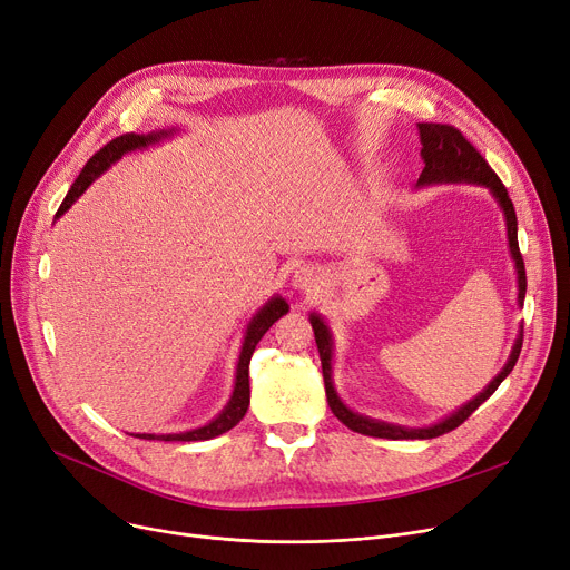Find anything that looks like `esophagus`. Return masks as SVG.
Instances as JSON below:
<instances>
[{
    "label": "esophagus",
    "instance_id": "1",
    "mask_svg": "<svg viewBox=\"0 0 570 570\" xmlns=\"http://www.w3.org/2000/svg\"><path fill=\"white\" fill-rule=\"evenodd\" d=\"M295 284L305 291H314L318 288V275L312 273V269H301V273L295 275Z\"/></svg>",
    "mask_w": 570,
    "mask_h": 570
}]
</instances>
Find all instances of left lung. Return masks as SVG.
<instances>
[{"label":"left lung","mask_w":570,"mask_h":570,"mask_svg":"<svg viewBox=\"0 0 570 570\" xmlns=\"http://www.w3.org/2000/svg\"><path fill=\"white\" fill-rule=\"evenodd\" d=\"M421 129V142L423 149L421 155L425 159V168L421 173V185H430V183H478L485 185L492 189V194L497 196L499 205L503 207L505 215V226H508V245H511V254L515 258V267H518V284H520V305L524 303V293H527V273H524V258L520 254V245H518V217H515V207L511 196H508L503 183L499 179V175L492 170V166L485 161V157L478 153V149L464 138V134L453 127V125H436V122H421L417 125ZM312 327H314V337H316V346H318V355H321V367H323V381H325V397L327 404H331L333 413L340 417V421L365 436H379V439H434L441 436L445 432H453L455 428H460L466 417L481 406L494 391L499 387V383L513 372L520 351H522V340L524 335L520 333L511 357H508L505 367L501 370V374L485 387V391L478 395L475 400H471L469 404H464L460 411H455L451 417H445L443 423L434 425V428H425V430H406V428H397V425H385L379 421H372V417H363L353 411H348L333 387V379H331V355H333V342H331V333H327L325 323L318 316H312Z\"/></svg>","instance_id":"8db88e82"}]
</instances>
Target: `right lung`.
Instances as JSON below:
<instances>
[{
  "mask_svg": "<svg viewBox=\"0 0 570 570\" xmlns=\"http://www.w3.org/2000/svg\"><path fill=\"white\" fill-rule=\"evenodd\" d=\"M159 136H138V134H122L112 138L110 142H106L97 155H92V159H89L80 175L76 177V183L71 185L69 194L65 196L62 205H59V209L55 213V217L65 215L67 209L71 207V203L92 185V179L99 177L115 159L122 157L125 153H129V149H136V147H145L147 142L157 140ZM288 312V305L282 301V297H275V301H269L256 316L254 321L249 323V331H247V337H245V344H243V353H239V363H237V379H235V391H233V397L228 402V406L215 417L213 423L205 425V428H198L194 432H185V434H164V436H155V434H140V439H164V441H203V439H213V436H219L224 432H228L230 428H235L239 421H243V415L247 413V406H249V361L252 355L256 351V344L261 342V337L273 327V323L277 318H282L284 314Z\"/></svg>",
  "mask_w": 570,
  "mask_h": 570,
  "instance_id": "obj_1",
  "label": "right lung"
}]
</instances>
